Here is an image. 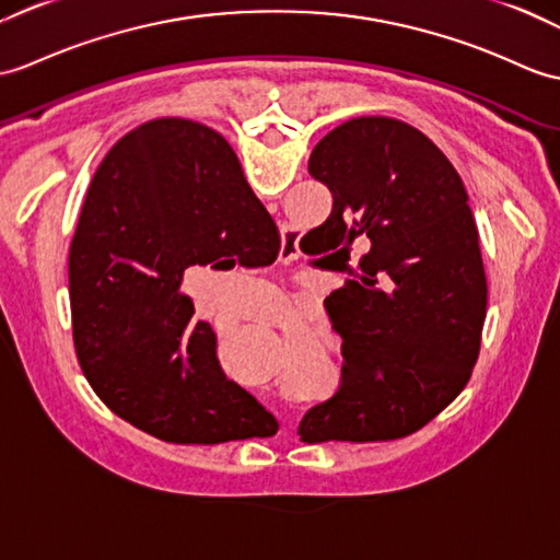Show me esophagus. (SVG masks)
<instances>
[{
	"label": "esophagus",
	"instance_id": "1",
	"mask_svg": "<svg viewBox=\"0 0 560 560\" xmlns=\"http://www.w3.org/2000/svg\"><path fill=\"white\" fill-rule=\"evenodd\" d=\"M295 257H298V238H293V236H283L279 259H281V262H289V259H295Z\"/></svg>",
	"mask_w": 560,
	"mask_h": 560
}]
</instances>
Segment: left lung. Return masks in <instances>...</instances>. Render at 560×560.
Returning <instances> with one entry per match:
<instances>
[{
    "label": "left lung",
    "instance_id": "left-lung-1",
    "mask_svg": "<svg viewBox=\"0 0 560 560\" xmlns=\"http://www.w3.org/2000/svg\"><path fill=\"white\" fill-rule=\"evenodd\" d=\"M307 172L334 207L301 248L348 279L324 301L343 341L341 386L298 434L307 444L408 436L463 392L482 341L487 279L465 186L432 140L388 116L336 126ZM362 240L371 250L358 258Z\"/></svg>",
    "mask_w": 560,
    "mask_h": 560
}]
</instances>
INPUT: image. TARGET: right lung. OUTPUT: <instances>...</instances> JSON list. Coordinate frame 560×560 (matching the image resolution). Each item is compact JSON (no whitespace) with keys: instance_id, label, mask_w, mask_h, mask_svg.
<instances>
[{"instance_id":"obj_1","label":"right lung","mask_w":560,"mask_h":560,"mask_svg":"<svg viewBox=\"0 0 560 560\" xmlns=\"http://www.w3.org/2000/svg\"><path fill=\"white\" fill-rule=\"evenodd\" d=\"M279 231L212 128L154 119L90 180L69 253L73 343L112 412L168 444L277 434L275 415L226 380L210 322L180 293L188 267L271 265Z\"/></svg>"}]
</instances>
